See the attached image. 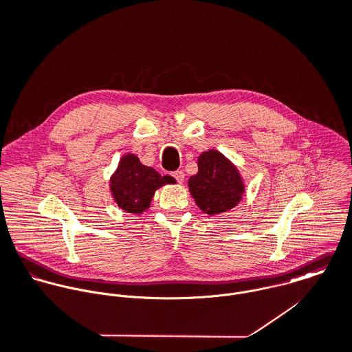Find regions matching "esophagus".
Here are the masks:
<instances>
[{"instance_id": "obj_1", "label": "esophagus", "mask_w": 352, "mask_h": 352, "mask_svg": "<svg viewBox=\"0 0 352 352\" xmlns=\"http://www.w3.org/2000/svg\"><path fill=\"white\" fill-rule=\"evenodd\" d=\"M171 175H173V177L177 179V182H179V184H182L184 179H185V174H184V171H181V170L174 171Z\"/></svg>"}]
</instances>
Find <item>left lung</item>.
Instances as JSON below:
<instances>
[{"instance_id": "8db88e82", "label": "left lung", "mask_w": 352, "mask_h": 352, "mask_svg": "<svg viewBox=\"0 0 352 352\" xmlns=\"http://www.w3.org/2000/svg\"><path fill=\"white\" fill-rule=\"evenodd\" d=\"M199 173L189 178V190L196 204L208 215L232 210L244 192L237 168L218 151L200 155Z\"/></svg>"}]
</instances>
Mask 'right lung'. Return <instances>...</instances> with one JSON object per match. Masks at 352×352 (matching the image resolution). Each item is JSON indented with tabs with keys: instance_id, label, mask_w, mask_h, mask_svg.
I'll list each match as a JSON object with an SVG mask.
<instances>
[{
	"instance_id": "1",
	"label": "right lung",
	"mask_w": 352,
	"mask_h": 352,
	"mask_svg": "<svg viewBox=\"0 0 352 352\" xmlns=\"http://www.w3.org/2000/svg\"><path fill=\"white\" fill-rule=\"evenodd\" d=\"M174 182L173 177H162L152 167L144 166L135 155L127 153L111 178V192L122 210L141 214L149 207L157 188Z\"/></svg>"
}]
</instances>
